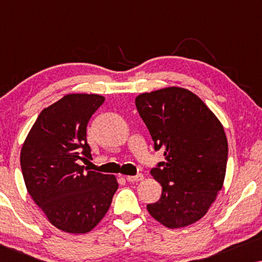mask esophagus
Here are the masks:
<instances>
[{
  "instance_id": "34e87169",
  "label": "esophagus",
  "mask_w": 262,
  "mask_h": 262,
  "mask_svg": "<svg viewBox=\"0 0 262 262\" xmlns=\"http://www.w3.org/2000/svg\"><path fill=\"white\" fill-rule=\"evenodd\" d=\"M143 174H137V175H130V177H126V180L128 182H138V181H142L143 180Z\"/></svg>"
}]
</instances>
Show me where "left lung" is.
Returning a JSON list of instances; mask_svg holds the SVG:
<instances>
[{"instance_id": "obj_1", "label": "left lung", "mask_w": 262, "mask_h": 262, "mask_svg": "<svg viewBox=\"0 0 262 262\" xmlns=\"http://www.w3.org/2000/svg\"><path fill=\"white\" fill-rule=\"evenodd\" d=\"M136 107L164 160L151 175L162 186L149 213L167 228L205 216L223 186L228 141L223 125L194 93L168 87L136 98Z\"/></svg>"}]
</instances>
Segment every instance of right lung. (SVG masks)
<instances>
[{"label":"right lung","instance_id":"add662e5","mask_svg":"<svg viewBox=\"0 0 262 262\" xmlns=\"http://www.w3.org/2000/svg\"><path fill=\"white\" fill-rule=\"evenodd\" d=\"M105 101L98 94H68L39 114L20 154L25 185L50 223L85 234L108 211L118 182L114 175L84 169L92 159L87 125Z\"/></svg>","mask_w":262,"mask_h":262}]
</instances>
